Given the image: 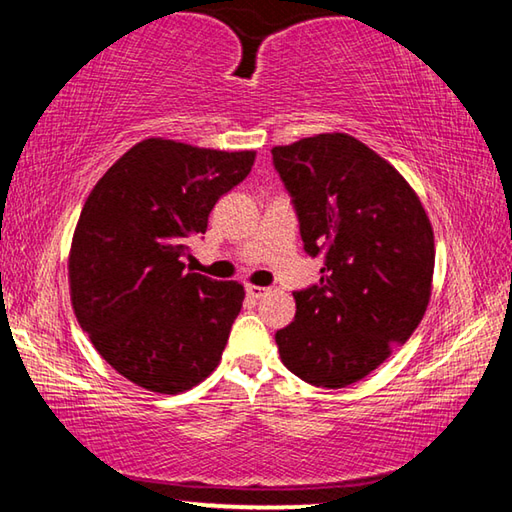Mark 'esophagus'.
<instances>
[{
  "label": "esophagus",
  "mask_w": 512,
  "mask_h": 512,
  "mask_svg": "<svg viewBox=\"0 0 512 512\" xmlns=\"http://www.w3.org/2000/svg\"><path fill=\"white\" fill-rule=\"evenodd\" d=\"M266 291H268L266 287H257V284H246V293L250 298H262Z\"/></svg>",
  "instance_id": "esophagus-1"
}]
</instances>
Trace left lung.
Segmentation results:
<instances>
[{"instance_id":"obj_1","label":"left lung","mask_w":512,"mask_h":512,"mask_svg":"<svg viewBox=\"0 0 512 512\" xmlns=\"http://www.w3.org/2000/svg\"><path fill=\"white\" fill-rule=\"evenodd\" d=\"M320 282L293 293L275 334L282 363L311 386L343 388L409 341L431 298L433 230L393 164L345 133L271 149Z\"/></svg>"}]
</instances>
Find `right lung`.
<instances>
[{
	"instance_id": "obj_1",
	"label": "right lung",
	"mask_w": 512,
	"mask_h": 512,
	"mask_svg": "<svg viewBox=\"0 0 512 512\" xmlns=\"http://www.w3.org/2000/svg\"><path fill=\"white\" fill-rule=\"evenodd\" d=\"M255 151L149 137L85 201L69 250L76 320L119 375L146 391H189L219 366L244 287L187 273V239L244 180Z\"/></svg>"
}]
</instances>
